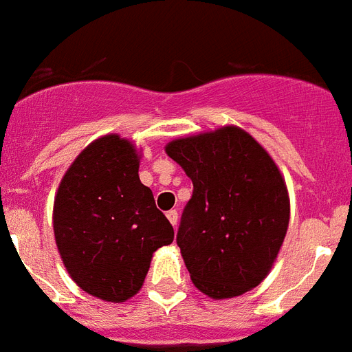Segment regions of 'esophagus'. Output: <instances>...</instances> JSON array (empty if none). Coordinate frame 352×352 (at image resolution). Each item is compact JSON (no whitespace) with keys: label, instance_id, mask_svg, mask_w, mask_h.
Wrapping results in <instances>:
<instances>
[{"label":"esophagus","instance_id":"1","mask_svg":"<svg viewBox=\"0 0 352 352\" xmlns=\"http://www.w3.org/2000/svg\"><path fill=\"white\" fill-rule=\"evenodd\" d=\"M167 219H169V222L173 223V226H176V223H178V211L176 210H170V211H167Z\"/></svg>","mask_w":352,"mask_h":352}]
</instances>
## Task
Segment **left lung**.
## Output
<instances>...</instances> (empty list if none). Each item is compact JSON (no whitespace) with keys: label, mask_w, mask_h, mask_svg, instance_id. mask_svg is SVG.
<instances>
[{"label":"left lung","mask_w":352,"mask_h":352,"mask_svg":"<svg viewBox=\"0 0 352 352\" xmlns=\"http://www.w3.org/2000/svg\"><path fill=\"white\" fill-rule=\"evenodd\" d=\"M166 151L194 183L176 243L195 287L223 300L259 285L289 226L287 188L275 162L238 126L178 139Z\"/></svg>","instance_id":"1"}]
</instances>
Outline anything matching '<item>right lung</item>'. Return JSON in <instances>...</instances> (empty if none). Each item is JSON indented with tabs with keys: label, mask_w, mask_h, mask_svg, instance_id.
<instances>
[{
	"label": "right lung",
	"mask_w": 352,
	"mask_h": 352,
	"mask_svg": "<svg viewBox=\"0 0 352 352\" xmlns=\"http://www.w3.org/2000/svg\"><path fill=\"white\" fill-rule=\"evenodd\" d=\"M54 236L68 273L82 291L125 301L141 289L153 252L174 229L139 179L132 142L111 133L74 160L54 199Z\"/></svg>",
	"instance_id": "right-lung-1"
}]
</instances>
